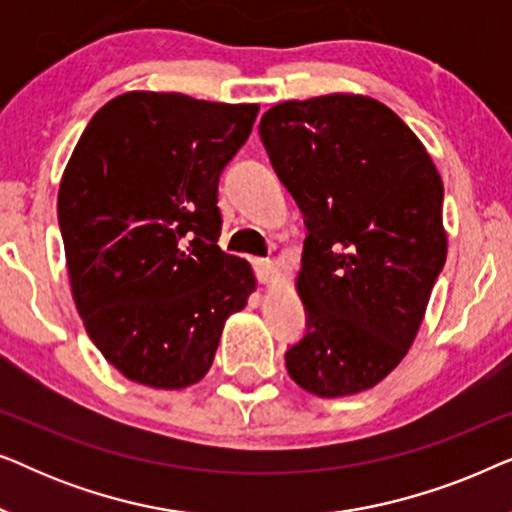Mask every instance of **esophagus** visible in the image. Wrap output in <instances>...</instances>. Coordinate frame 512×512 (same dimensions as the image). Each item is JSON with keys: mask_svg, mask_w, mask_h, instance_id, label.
<instances>
[{"mask_svg": "<svg viewBox=\"0 0 512 512\" xmlns=\"http://www.w3.org/2000/svg\"><path fill=\"white\" fill-rule=\"evenodd\" d=\"M254 272H256L258 282L268 284L272 275H275V263H272L270 258H254Z\"/></svg>", "mask_w": 512, "mask_h": 512, "instance_id": "obj_1", "label": "esophagus"}]
</instances>
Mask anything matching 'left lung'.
<instances>
[{
  "instance_id": "8db88e82",
  "label": "left lung",
  "mask_w": 512,
  "mask_h": 512,
  "mask_svg": "<svg viewBox=\"0 0 512 512\" xmlns=\"http://www.w3.org/2000/svg\"><path fill=\"white\" fill-rule=\"evenodd\" d=\"M258 132L307 228L305 335L286 370L310 394H359L401 363L424 319L447 256L443 179L373 97L282 102Z\"/></svg>"
}]
</instances>
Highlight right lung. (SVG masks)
<instances>
[{"mask_svg":"<svg viewBox=\"0 0 512 512\" xmlns=\"http://www.w3.org/2000/svg\"><path fill=\"white\" fill-rule=\"evenodd\" d=\"M256 104L179 93L118 95L62 174L58 223L90 340L132 382L184 389L212 366L228 314L256 279L221 251L219 179Z\"/></svg>","mask_w":512,"mask_h":512,"instance_id":"obj_1","label":"right lung"}]
</instances>
